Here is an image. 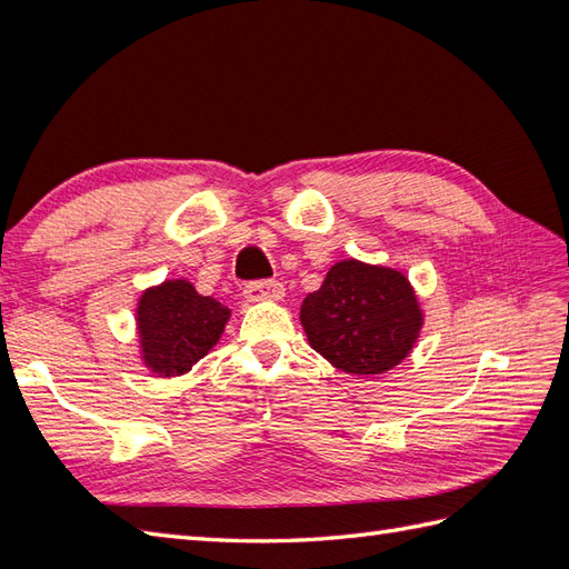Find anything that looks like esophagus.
Returning a JSON list of instances; mask_svg holds the SVG:
<instances>
[{"label":"esophagus","instance_id":"esophagus-1","mask_svg":"<svg viewBox=\"0 0 569 569\" xmlns=\"http://www.w3.org/2000/svg\"><path fill=\"white\" fill-rule=\"evenodd\" d=\"M284 297V284L278 280H258L244 284V299L256 301H280Z\"/></svg>","mask_w":569,"mask_h":569}]
</instances>
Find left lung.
I'll return each mask as SVG.
<instances>
[{
  "instance_id": "obj_1",
  "label": "left lung",
  "mask_w": 569,
  "mask_h": 569,
  "mask_svg": "<svg viewBox=\"0 0 569 569\" xmlns=\"http://www.w3.org/2000/svg\"><path fill=\"white\" fill-rule=\"evenodd\" d=\"M308 343L349 375H382L412 351L422 311L403 272L339 261L301 306Z\"/></svg>"
}]
</instances>
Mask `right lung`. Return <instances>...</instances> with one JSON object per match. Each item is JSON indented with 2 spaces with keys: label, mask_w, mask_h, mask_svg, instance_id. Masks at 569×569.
Masks as SVG:
<instances>
[{
  "label": "right lung",
  "mask_w": 569,
  "mask_h": 569,
  "mask_svg": "<svg viewBox=\"0 0 569 569\" xmlns=\"http://www.w3.org/2000/svg\"><path fill=\"white\" fill-rule=\"evenodd\" d=\"M228 320L230 308L201 297L192 282L166 280L149 287L137 303L144 366L159 377L189 372L216 347Z\"/></svg>",
  "instance_id": "1"
}]
</instances>
